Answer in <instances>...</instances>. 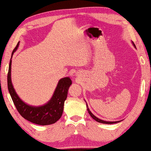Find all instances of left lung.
Returning a JSON list of instances; mask_svg holds the SVG:
<instances>
[{
    "label": "left lung",
    "mask_w": 151,
    "mask_h": 151,
    "mask_svg": "<svg viewBox=\"0 0 151 151\" xmlns=\"http://www.w3.org/2000/svg\"><path fill=\"white\" fill-rule=\"evenodd\" d=\"M133 44H134V46L135 47V44L134 43H133ZM86 108H87V110H88V113H89V114L91 115V116L93 118V119H94V120H95L96 121H97V122H99V123H104V124H114V123H119V122H121V121H114V122H110V121H103V120H101V119H98L97 117H96L95 115L93 114V113H92L91 111H90V110H89V108H88V105H87V104H86Z\"/></svg>",
    "instance_id": "8db88e82"
}]
</instances>
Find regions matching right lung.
<instances>
[{
    "label": "right lung",
    "mask_w": 151,
    "mask_h": 151,
    "mask_svg": "<svg viewBox=\"0 0 151 151\" xmlns=\"http://www.w3.org/2000/svg\"><path fill=\"white\" fill-rule=\"evenodd\" d=\"M19 42L13 50L7 74L8 90L13 102L20 115L27 121L40 125H48L55 123L60 119L63 114L64 103L67 99L69 86L72 84L71 80L68 77L63 78L58 81L51 99L41 106H29L24 102L17 95L13 86L11 78L12 56L19 46Z\"/></svg>",
    "instance_id": "1"
}]
</instances>
